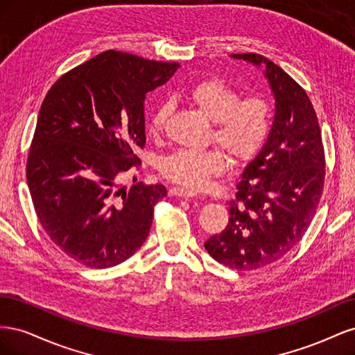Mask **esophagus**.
<instances>
[{
	"label": "esophagus",
	"mask_w": 355,
	"mask_h": 355,
	"mask_svg": "<svg viewBox=\"0 0 355 355\" xmlns=\"http://www.w3.org/2000/svg\"><path fill=\"white\" fill-rule=\"evenodd\" d=\"M170 194L176 196V197H196L197 192L191 191L188 188H184V187H173L170 189Z\"/></svg>",
	"instance_id": "1"
}]
</instances>
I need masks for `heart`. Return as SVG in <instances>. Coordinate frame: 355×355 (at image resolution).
Wrapping results in <instances>:
<instances>
[{
    "label": "heart",
    "instance_id": "obj_1",
    "mask_svg": "<svg viewBox=\"0 0 355 355\" xmlns=\"http://www.w3.org/2000/svg\"><path fill=\"white\" fill-rule=\"evenodd\" d=\"M241 93L219 78H206L192 84L187 92L189 102L211 120L210 141L218 142L237 163L250 159L266 141L271 130V103L261 94ZM173 105L159 102L149 120V132L164 130ZM227 166V155L219 146L206 149L180 148L159 159V171L175 184L188 188H202Z\"/></svg>",
    "mask_w": 355,
    "mask_h": 355
}]
</instances>
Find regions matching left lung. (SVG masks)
I'll return each mask as SVG.
<instances>
[{
	"label": "left lung",
	"mask_w": 355,
	"mask_h": 355,
	"mask_svg": "<svg viewBox=\"0 0 355 355\" xmlns=\"http://www.w3.org/2000/svg\"><path fill=\"white\" fill-rule=\"evenodd\" d=\"M265 67L275 115L263 146L237 184L230 220L204 247L214 261L240 271L259 270L302 240L323 194L326 159L306 92L274 62L256 53L231 55Z\"/></svg>",
	"instance_id": "left-lung-1"
}]
</instances>
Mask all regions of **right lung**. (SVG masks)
<instances>
[{"mask_svg": "<svg viewBox=\"0 0 355 355\" xmlns=\"http://www.w3.org/2000/svg\"><path fill=\"white\" fill-rule=\"evenodd\" d=\"M179 68L108 50L63 73L42 101L26 179L41 227L89 268L124 262L146 240L164 185L120 187L144 148L146 93Z\"/></svg>", "mask_w": 355, "mask_h": 355, "instance_id": "add662e5", "label": "right lung"}]
</instances>
